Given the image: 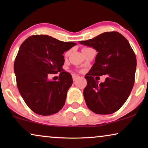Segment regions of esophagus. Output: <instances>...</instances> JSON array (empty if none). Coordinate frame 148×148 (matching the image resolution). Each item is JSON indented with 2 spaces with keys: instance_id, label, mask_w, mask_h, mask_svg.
<instances>
[{
  "instance_id": "esophagus-1",
  "label": "esophagus",
  "mask_w": 148,
  "mask_h": 148,
  "mask_svg": "<svg viewBox=\"0 0 148 148\" xmlns=\"http://www.w3.org/2000/svg\"><path fill=\"white\" fill-rule=\"evenodd\" d=\"M78 78H79V75H75V74L73 75V82H75Z\"/></svg>"
}]
</instances>
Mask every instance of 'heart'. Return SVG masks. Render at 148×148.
<instances>
[{
	"instance_id": "heart-1",
	"label": "heart",
	"mask_w": 148,
	"mask_h": 148,
	"mask_svg": "<svg viewBox=\"0 0 148 148\" xmlns=\"http://www.w3.org/2000/svg\"><path fill=\"white\" fill-rule=\"evenodd\" d=\"M85 48H84V49H85ZM84 49H83V50H84ZM69 54H70V50H69V51H67V52H66L65 55H66V56H68Z\"/></svg>"
}]
</instances>
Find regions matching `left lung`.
<instances>
[{"instance_id":"1","label":"left lung","mask_w":148,"mask_h":148,"mask_svg":"<svg viewBox=\"0 0 148 148\" xmlns=\"http://www.w3.org/2000/svg\"><path fill=\"white\" fill-rule=\"evenodd\" d=\"M79 42L98 52L94 64L85 76L87 106L96 114L115 112L126 102L134 85L137 65L134 51L128 40L117 32H104ZM103 74L107 75L106 80L98 84L94 77Z\"/></svg>"}]
</instances>
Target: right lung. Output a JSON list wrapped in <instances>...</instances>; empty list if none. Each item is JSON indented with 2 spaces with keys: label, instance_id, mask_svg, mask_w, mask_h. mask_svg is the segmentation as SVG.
Instances as JSON below:
<instances>
[{
  "label": "right lung",
  "instance_id": "add662e5",
  "mask_svg": "<svg viewBox=\"0 0 148 148\" xmlns=\"http://www.w3.org/2000/svg\"><path fill=\"white\" fill-rule=\"evenodd\" d=\"M47 35H34L20 46L14 62L17 88L27 106L36 114L52 115L61 110L72 76L62 69V54L75 46ZM60 72L58 81L47 79L49 74Z\"/></svg>",
  "mask_w": 148,
  "mask_h": 148
}]
</instances>
